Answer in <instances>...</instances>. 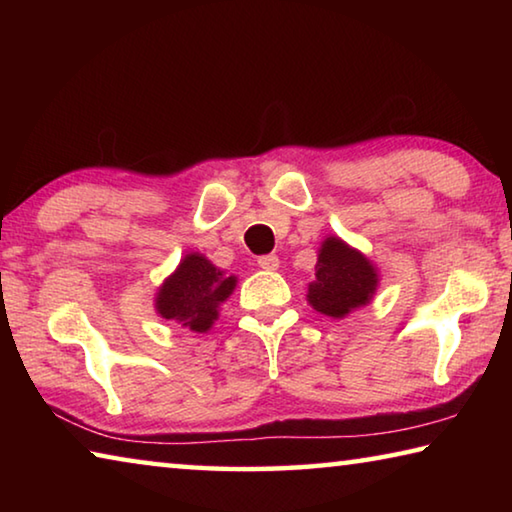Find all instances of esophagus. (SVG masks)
I'll use <instances>...</instances> for the list:
<instances>
[{"mask_svg": "<svg viewBox=\"0 0 512 512\" xmlns=\"http://www.w3.org/2000/svg\"><path fill=\"white\" fill-rule=\"evenodd\" d=\"M259 268H264V271H277L280 268V259H277V255H264L257 259Z\"/></svg>", "mask_w": 512, "mask_h": 512, "instance_id": "34e87169", "label": "esophagus"}]
</instances>
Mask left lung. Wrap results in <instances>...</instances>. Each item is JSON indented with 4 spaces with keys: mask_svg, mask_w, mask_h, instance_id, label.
I'll list each match as a JSON object with an SVG mask.
<instances>
[{
    "mask_svg": "<svg viewBox=\"0 0 512 512\" xmlns=\"http://www.w3.org/2000/svg\"><path fill=\"white\" fill-rule=\"evenodd\" d=\"M379 287V268L359 248L329 235L320 241L316 280L309 282L307 302L318 314L345 318L366 307Z\"/></svg>",
    "mask_w": 512,
    "mask_h": 512,
    "instance_id": "1",
    "label": "left lung"
}]
</instances>
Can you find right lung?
Masks as SVG:
<instances>
[{
	"label": "right lung",
	"mask_w": 512,
	"mask_h": 512,
	"mask_svg": "<svg viewBox=\"0 0 512 512\" xmlns=\"http://www.w3.org/2000/svg\"><path fill=\"white\" fill-rule=\"evenodd\" d=\"M235 287L237 275H225L203 253H187L155 291V314L194 334H207Z\"/></svg>",
	"instance_id": "add662e5"
}]
</instances>
